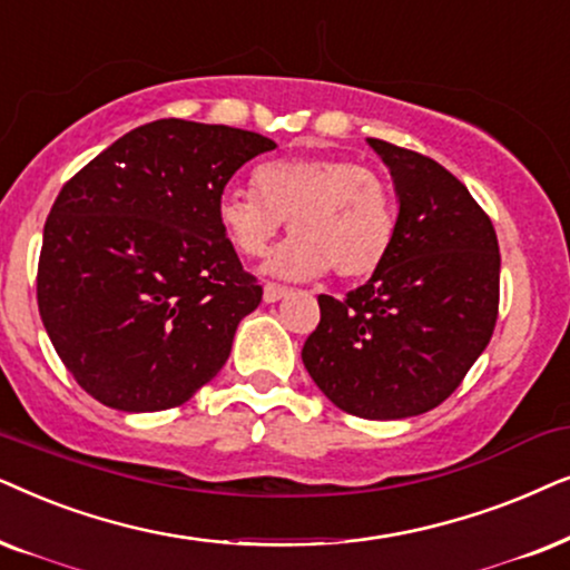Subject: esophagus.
<instances>
[{
	"label": "esophagus",
	"instance_id": "1",
	"mask_svg": "<svg viewBox=\"0 0 570 570\" xmlns=\"http://www.w3.org/2000/svg\"><path fill=\"white\" fill-rule=\"evenodd\" d=\"M286 294H289V286L273 284V281H268V284L263 286V299L265 302H278L281 297H286Z\"/></svg>",
	"mask_w": 570,
	"mask_h": 570
}]
</instances>
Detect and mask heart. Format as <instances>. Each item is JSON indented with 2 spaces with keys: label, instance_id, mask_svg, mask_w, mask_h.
Masks as SVG:
<instances>
[{
  "label": "heart",
  "instance_id": "heart-1",
  "mask_svg": "<svg viewBox=\"0 0 570 570\" xmlns=\"http://www.w3.org/2000/svg\"><path fill=\"white\" fill-rule=\"evenodd\" d=\"M229 245L261 257L289 222L292 237L265 261L281 278L331 271L364 278L381 268L396 237V197L381 174L341 156H292L255 169V187L229 185L216 200Z\"/></svg>",
  "mask_w": 570,
  "mask_h": 570
}]
</instances>
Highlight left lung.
I'll list each match as a JSON object with an SVG mask.
<instances>
[{
    "label": "left lung",
    "instance_id": "left-lung-1",
    "mask_svg": "<svg viewBox=\"0 0 570 570\" xmlns=\"http://www.w3.org/2000/svg\"><path fill=\"white\" fill-rule=\"evenodd\" d=\"M399 195L381 268L344 299L317 297L307 373L346 414L404 420L443 404L490 344L500 249L490 216L432 158L370 138Z\"/></svg>",
    "mask_w": 570,
    "mask_h": 570
}]
</instances>
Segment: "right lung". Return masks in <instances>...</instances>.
I'll return each mask as SVG.
<instances>
[{
	"label": "right lung",
	"mask_w": 570,
	"mask_h": 570,
	"mask_svg": "<svg viewBox=\"0 0 570 570\" xmlns=\"http://www.w3.org/2000/svg\"><path fill=\"white\" fill-rule=\"evenodd\" d=\"M257 132L156 119L65 181L43 226L36 297L75 381L119 412L185 404L229 360L261 305L218 224L216 200Z\"/></svg>",
	"instance_id": "right-lung-1"
}]
</instances>
